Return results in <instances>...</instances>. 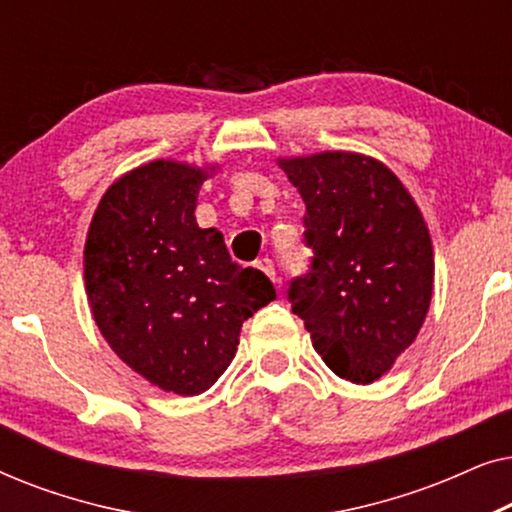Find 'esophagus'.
Segmentation results:
<instances>
[{
    "label": "esophagus",
    "instance_id": "obj_1",
    "mask_svg": "<svg viewBox=\"0 0 512 512\" xmlns=\"http://www.w3.org/2000/svg\"><path fill=\"white\" fill-rule=\"evenodd\" d=\"M256 268L261 270V272H265V275H268V277L272 279V282H275V279H277L275 265H272L270 258H258V261H256Z\"/></svg>",
    "mask_w": 512,
    "mask_h": 512
}]
</instances>
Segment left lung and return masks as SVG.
I'll list each match as a JSON object with an SVG mask.
<instances>
[{
  "label": "left lung",
  "mask_w": 512,
  "mask_h": 512,
  "mask_svg": "<svg viewBox=\"0 0 512 512\" xmlns=\"http://www.w3.org/2000/svg\"><path fill=\"white\" fill-rule=\"evenodd\" d=\"M305 202L312 272L291 282L293 314L342 380L373 384L415 342L433 296V244L403 181L354 151L277 158Z\"/></svg>",
  "instance_id": "obj_1"
}]
</instances>
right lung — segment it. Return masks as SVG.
I'll return each instance as SVG.
<instances>
[{"label": "right lung", "mask_w": 512, "mask_h": 512, "mask_svg": "<svg viewBox=\"0 0 512 512\" xmlns=\"http://www.w3.org/2000/svg\"><path fill=\"white\" fill-rule=\"evenodd\" d=\"M219 165L151 160L104 191L83 247L90 312L118 359L177 396L207 391L233 361L242 324L277 298L195 221Z\"/></svg>", "instance_id": "obj_1"}]
</instances>
